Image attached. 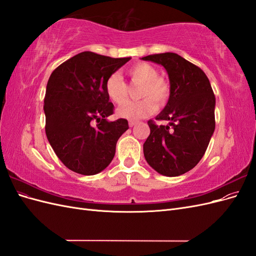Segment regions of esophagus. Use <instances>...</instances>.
<instances>
[{
  "instance_id": "obj_1",
  "label": "esophagus",
  "mask_w": 256,
  "mask_h": 256,
  "mask_svg": "<svg viewBox=\"0 0 256 256\" xmlns=\"http://www.w3.org/2000/svg\"><path fill=\"white\" fill-rule=\"evenodd\" d=\"M136 122H136V120H129V127H134V126H136Z\"/></svg>"
}]
</instances>
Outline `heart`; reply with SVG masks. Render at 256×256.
Segmentation results:
<instances>
[{"instance_id":"1","label":"heart","mask_w":256,"mask_h":256,"mask_svg":"<svg viewBox=\"0 0 256 256\" xmlns=\"http://www.w3.org/2000/svg\"><path fill=\"white\" fill-rule=\"evenodd\" d=\"M126 74L131 82L142 83L138 97L143 99L125 102L128 98V85L118 74L108 76L104 83L106 96L110 100L118 104L125 102L118 109L120 118L127 120L144 118L156 112L157 104L154 101L160 106L168 104L171 96V88L164 79L160 78L156 67L145 62H138L127 69Z\"/></svg>"}]
</instances>
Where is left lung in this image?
Masks as SVG:
<instances>
[{"label": "left lung", "mask_w": 256, "mask_h": 256, "mask_svg": "<svg viewBox=\"0 0 256 256\" xmlns=\"http://www.w3.org/2000/svg\"><path fill=\"white\" fill-rule=\"evenodd\" d=\"M164 66L171 84V96L157 118L170 126L148 120L150 134L143 145L145 159L164 176H180L202 159L214 131L216 98L205 72L176 53L142 58Z\"/></svg>", "instance_id": "8db88e82"}]
</instances>
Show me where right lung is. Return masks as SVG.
I'll return each instance as SVG.
<instances>
[{
    "mask_svg": "<svg viewBox=\"0 0 256 256\" xmlns=\"http://www.w3.org/2000/svg\"><path fill=\"white\" fill-rule=\"evenodd\" d=\"M130 58L84 51L50 76L44 99L46 134L58 159L76 173L94 175L104 170L120 136L129 128L125 118L106 120L114 106L104 83Z\"/></svg>",
    "mask_w": 256,
    "mask_h": 256,
    "instance_id": "obj_1",
    "label": "right lung"
}]
</instances>
